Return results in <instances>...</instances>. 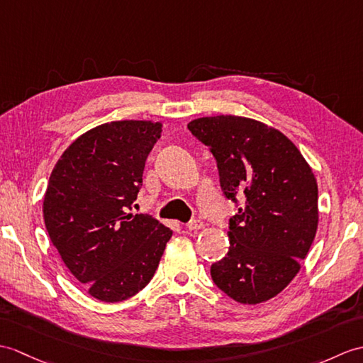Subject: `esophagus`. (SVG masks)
I'll use <instances>...</instances> for the list:
<instances>
[{
	"instance_id": "34e87169",
	"label": "esophagus",
	"mask_w": 363,
	"mask_h": 363,
	"mask_svg": "<svg viewBox=\"0 0 363 363\" xmlns=\"http://www.w3.org/2000/svg\"><path fill=\"white\" fill-rule=\"evenodd\" d=\"M204 227V223H202L201 220H191L189 224H187V229L189 230H199Z\"/></svg>"
}]
</instances>
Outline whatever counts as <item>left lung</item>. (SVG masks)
<instances>
[{
	"mask_svg": "<svg viewBox=\"0 0 363 363\" xmlns=\"http://www.w3.org/2000/svg\"><path fill=\"white\" fill-rule=\"evenodd\" d=\"M187 126L213 155L224 196L238 207L229 220V252L210 267L213 283L244 305L275 297L297 275L315 237L313 170L283 133L254 119L201 117Z\"/></svg>",
	"mask_w": 363,
	"mask_h": 363,
	"instance_id": "8db88e82",
	"label": "left lung"
}]
</instances>
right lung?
<instances>
[{
    "label": "right lung",
    "mask_w": 363,
    "mask_h": 363,
    "mask_svg": "<svg viewBox=\"0 0 363 363\" xmlns=\"http://www.w3.org/2000/svg\"><path fill=\"white\" fill-rule=\"evenodd\" d=\"M161 131V123L145 121L96 126L50 173L43 202L49 238L97 300L122 301L145 288L173 235L153 216L130 213Z\"/></svg>",
    "instance_id": "right-lung-1"
}]
</instances>
